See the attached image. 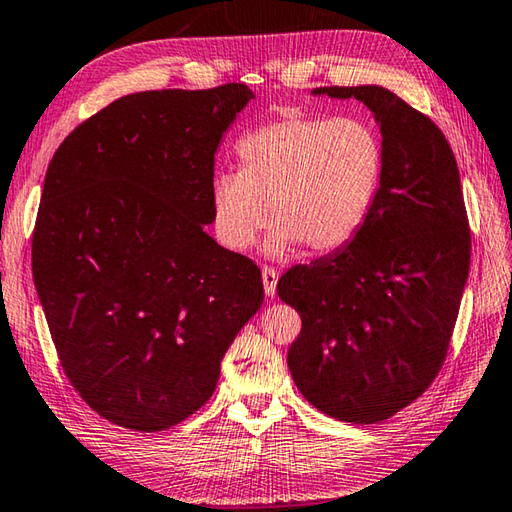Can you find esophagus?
Instances as JSON below:
<instances>
[{
    "mask_svg": "<svg viewBox=\"0 0 512 512\" xmlns=\"http://www.w3.org/2000/svg\"><path fill=\"white\" fill-rule=\"evenodd\" d=\"M276 285H278V272L274 267H263V287L267 296L276 294Z\"/></svg>",
    "mask_w": 512,
    "mask_h": 512,
    "instance_id": "esophagus-1",
    "label": "esophagus"
}]
</instances>
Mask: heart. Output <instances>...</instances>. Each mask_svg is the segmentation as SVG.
I'll return each mask as SVG.
<instances>
[{"instance_id": "heart-1", "label": "heart", "mask_w": 512, "mask_h": 512, "mask_svg": "<svg viewBox=\"0 0 512 512\" xmlns=\"http://www.w3.org/2000/svg\"><path fill=\"white\" fill-rule=\"evenodd\" d=\"M240 171L211 182V211L220 243L245 252L276 225L267 254L303 245L323 256L359 236L379 198L385 149L363 118L287 113L245 133L236 144Z\"/></svg>"}]
</instances>
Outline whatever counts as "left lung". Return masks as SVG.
<instances>
[{
	"label": "left lung",
	"mask_w": 512,
	"mask_h": 512,
	"mask_svg": "<svg viewBox=\"0 0 512 512\" xmlns=\"http://www.w3.org/2000/svg\"><path fill=\"white\" fill-rule=\"evenodd\" d=\"M314 93L368 106L385 173L359 236L278 281L303 321L287 365L314 408L379 423L419 399L446 361L470 269L464 191L446 136L399 95L383 86Z\"/></svg>",
	"instance_id": "8db88e82"
}]
</instances>
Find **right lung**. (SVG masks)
Instances as JSON below:
<instances>
[{
    "label": "right lung",
    "mask_w": 512,
    "mask_h": 512,
    "mask_svg": "<svg viewBox=\"0 0 512 512\" xmlns=\"http://www.w3.org/2000/svg\"><path fill=\"white\" fill-rule=\"evenodd\" d=\"M252 98L238 82L124 95L46 169L35 289L64 374L115 426L158 432L205 406L263 305L254 260L205 231L216 149Z\"/></svg>",
    "instance_id": "1"
}]
</instances>
